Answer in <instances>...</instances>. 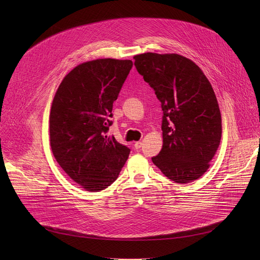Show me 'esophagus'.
Segmentation results:
<instances>
[{
	"label": "esophagus",
	"instance_id": "34e87169",
	"mask_svg": "<svg viewBox=\"0 0 260 260\" xmlns=\"http://www.w3.org/2000/svg\"><path fill=\"white\" fill-rule=\"evenodd\" d=\"M141 146H142V142H141V141H137V142H135V148L139 149V148H141Z\"/></svg>",
	"mask_w": 260,
	"mask_h": 260
}]
</instances>
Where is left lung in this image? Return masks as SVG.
<instances>
[{
	"label": "left lung",
	"mask_w": 260,
	"mask_h": 260,
	"mask_svg": "<svg viewBox=\"0 0 260 260\" xmlns=\"http://www.w3.org/2000/svg\"><path fill=\"white\" fill-rule=\"evenodd\" d=\"M134 59L163 113V145L152 158L154 165L177 183L198 179L221 139V115L211 83L193 61L180 54L146 52Z\"/></svg>",
	"instance_id": "8db88e82"
}]
</instances>
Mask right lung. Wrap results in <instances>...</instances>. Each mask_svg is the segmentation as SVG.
<instances>
[{
  "instance_id": "obj_1",
  "label": "right lung",
  "mask_w": 260,
  "mask_h": 260,
  "mask_svg": "<svg viewBox=\"0 0 260 260\" xmlns=\"http://www.w3.org/2000/svg\"><path fill=\"white\" fill-rule=\"evenodd\" d=\"M131 60L99 59L68 73L54 94L49 117L52 154L71 178L87 190L111 185L131 149L107 136L113 103L126 80Z\"/></svg>"
}]
</instances>
